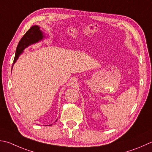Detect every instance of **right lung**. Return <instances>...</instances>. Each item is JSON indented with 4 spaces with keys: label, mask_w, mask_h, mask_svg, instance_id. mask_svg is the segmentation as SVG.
<instances>
[{
    "label": "right lung",
    "mask_w": 152,
    "mask_h": 152,
    "mask_svg": "<svg viewBox=\"0 0 152 152\" xmlns=\"http://www.w3.org/2000/svg\"><path fill=\"white\" fill-rule=\"evenodd\" d=\"M44 38H45V35H44L43 31L40 29L39 26L35 25L31 27V28L26 33L25 35L21 39L18 45L12 66H14L15 62L18 59L20 55L23 53V50L29 45H31L39 42L40 41L43 40ZM50 125H51V124H50Z\"/></svg>",
    "instance_id": "add662e5"
}]
</instances>
